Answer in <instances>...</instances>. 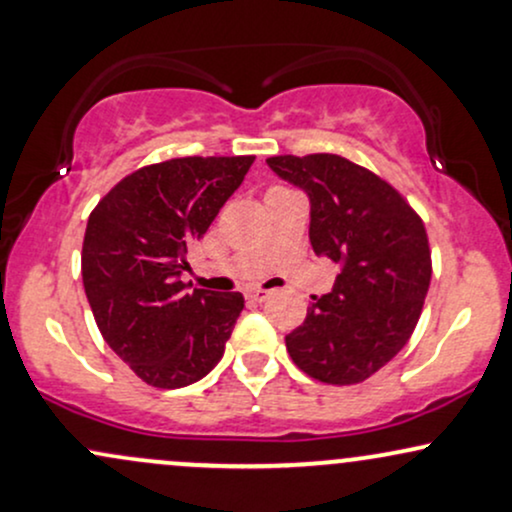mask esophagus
I'll return each instance as SVG.
<instances>
[{"instance_id":"obj_1","label":"esophagus","mask_w":512,"mask_h":512,"mask_svg":"<svg viewBox=\"0 0 512 512\" xmlns=\"http://www.w3.org/2000/svg\"><path fill=\"white\" fill-rule=\"evenodd\" d=\"M245 296H248L250 301H255V303H264L269 296H272V291H267V289H250L248 293H245Z\"/></svg>"}]
</instances>
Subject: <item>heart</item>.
Wrapping results in <instances>:
<instances>
[{"mask_svg": "<svg viewBox=\"0 0 512 512\" xmlns=\"http://www.w3.org/2000/svg\"><path fill=\"white\" fill-rule=\"evenodd\" d=\"M272 190H289V187H284V185H274ZM272 190H269V192H272Z\"/></svg>", "mask_w": 512, "mask_h": 512, "instance_id": "obj_1", "label": "heart"}]
</instances>
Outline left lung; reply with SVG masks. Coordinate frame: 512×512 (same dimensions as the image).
Masks as SVG:
<instances>
[{"label": "left lung", "mask_w": 512, "mask_h": 512, "mask_svg": "<svg viewBox=\"0 0 512 512\" xmlns=\"http://www.w3.org/2000/svg\"><path fill=\"white\" fill-rule=\"evenodd\" d=\"M269 168L310 197V243L342 264L313 296L286 349L305 375L356 385L409 342L431 284L426 226L390 182L337 154L269 156Z\"/></svg>", "instance_id": "left-lung-1"}]
</instances>
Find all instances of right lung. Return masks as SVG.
<instances>
[{"instance_id": "obj_1", "label": "right lung", "mask_w": 512, "mask_h": 512, "mask_svg": "<svg viewBox=\"0 0 512 512\" xmlns=\"http://www.w3.org/2000/svg\"><path fill=\"white\" fill-rule=\"evenodd\" d=\"M255 156H182L122 178L91 211L81 248L86 298L103 339L146 385L175 390L221 361L243 293L180 281Z\"/></svg>"}]
</instances>
